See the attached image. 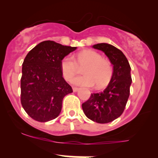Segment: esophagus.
Wrapping results in <instances>:
<instances>
[{"instance_id":"esophagus-1","label":"esophagus","mask_w":158,"mask_h":158,"mask_svg":"<svg viewBox=\"0 0 158 158\" xmlns=\"http://www.w3.org/2000/svg\"><path fill=\"white\" fill-rule=\"evenodd\" d=\"M78 90H79V88H73V92H77V91H78Z\"/></svg>"}]
</instances>
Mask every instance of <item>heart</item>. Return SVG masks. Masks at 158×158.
<instances>
[{
    "mask_svg": "<svg viewBox=\"0 0 158 158\" xmlns=\"http://www.w3.org/2000/svg\"><path fill=\"white\" fill-rule=\"evenodd\" d=\"M76 61L77 63L69 55L61 60L60 69L66 80L69 81L76 74L78 65L88 64L83 70L85 75L72 78L71 83L82 87H93L97 84L98 88H102L108 85L112 77V68L101 54L93 50H85L77 54Z\"/></svg>",
    "mask_w": 158,
    "mask_h": 158,
    "instance_id": "obj_1",
    "label": "heart"
}]
</instances>
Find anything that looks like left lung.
Returning <instances> with one entry per match:
<instances>
[{
    "label": "left lung",
    "instance_id": "8db88e82",
    "mask_svg": "<svg viewBox=\"0 0 158 158\" xmlns=\"http://www.w3.org/2000/svg\"><path fill=\"white\" fill-rule=\"evenodd\" d=\"M94 49L102 51L113 66L112 77L107 88L99 93H93L82 104L84 113L98 123H108L123 114L130 96L132 83L131 67L123 52L109 43H98Z\"/></svg>",
    "mask_w": 158,
    "mask_h": 158
}]
</instances>
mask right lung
I'll return each mask as SVG.
<instances>
[{
	"mask_svg": "<svg viewBox=\"0 0 158 158\" xmlns=\"http://www.w3.org/2000/svg\"><path fill=\"white\" fill-rule=\"evenodd\" d=\"M77 47L43 41L28 52L22 64L21 102L33 119L50 121L60 115L62 102L72 88L63 77L60 63Z\"/></svg>",
	"mask_w": 158,
	"mask_h": 158,
	"instance_id": "1",
	"label": "right lung"
}]
</instances>
